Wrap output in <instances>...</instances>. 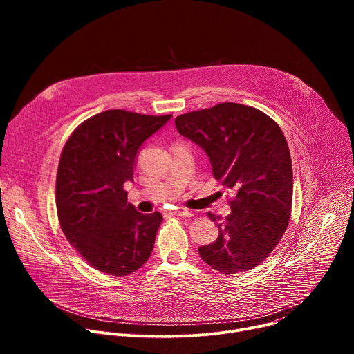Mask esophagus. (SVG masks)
<instances>
[{"mask_svg": "<svg viewBox=\"0 0 354 354\" xmlns=\"http://www.w3.org/2000/svg\"><path fill=\"white\" fill-rule=\"evenodd\" d=\"M174 214L178 216V217H192V216H193V212L186 210V209H176V210L174 212Z\"/></svg>", "mask_w": 354, "mask_h": 354, "instance_id": "obj_1", "label": "esophagus"}]
</instances>
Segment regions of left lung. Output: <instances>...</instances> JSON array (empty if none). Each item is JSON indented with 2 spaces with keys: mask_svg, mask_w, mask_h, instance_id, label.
Here are the masks:
<instances>
[{
  "mask_svg": "<svg viewBox=\"0 0 354 354\" xmlns=\"http://www.w3.org/2000/svg\"><path fill=\"white\" fill-rule=\"evenodd\" d=\"M175 126L205 149L214 178L234 193L223 221L209 213L220 234L198 248L200 258L223 274L257 268L290 221L292 167L281 129L263 112L232 102L180 115Z\"/></svg>",
  "mask_w": 354,
  "mask_h": 354,
  "instance_id": "8db88e82",
  "label": "left lung"
}]
</instances>
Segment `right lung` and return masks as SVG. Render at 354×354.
<instances>
[{"label":"right lung","instance_id":"obj_1","mask_svg":"<svg viewBox=\"0 0 354 354\" xmlns=\"http://www.w3.org/2000/svg\"><path fill=\"white\" fill-rule=\"evenodd\" d=\"M172 115L105 111L67 140L56 179V206L67 241L93 269L127 276L153 252L161 213L141 214L127 201L141 144Z\"/></svg>","mask_w":354,"mask_h":354}]
</instances>
